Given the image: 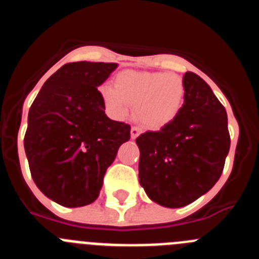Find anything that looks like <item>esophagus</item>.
I'll return each mask as SVG.
<instances>
[{
  "label": "esophagus",
  "mask_w": 259,
  "mask_h": 259,
  "mask_svg": "<svg viewBox=\"0 0 259 259\" xmlns=\"http://www.w3.org/2000/svg\"><path fill=\"white\" fill-rule=\"evenodd\" d=\"M141 134V130L139 127H132L131 128V137L132 139H136L139 135Z\"/></svg>",
  "instance_id": "esophagus-1"
}]
</instances>
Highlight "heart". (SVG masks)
<instances>
[{"instance_id": "b5f03b06", "label": "heart", "mask_w": 259, "mask_h": 259, "mask_svg": "<svg viewBox=\"0 0 259 259\" xmlns=\"http://www.w3.org/2000/svg\"><path fill=\"white\" fill-rule=\"evenodd\" d=\"M98 91L111 118H127L136 105L137 119L153 130L172 122L182 110L185 96L182 77L168 72L123 71L116 76L115 87L104 84Z\"/></svg>"}]
</instances>
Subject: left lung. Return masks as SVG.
Segmentation results:
<instances>
[{
  "label": "left lung",
  "instance_id": "left-lung-1",
  "mask_svg": "<svg viewBox=\"0 0 259 259\" xmlns=\"http://www.w3.org/2000/svg\"><path fill=\"white\" fill-rule=\"evenodd\" d=\"M184 104L170 124L136 139L139 179L148 197L183 207L218 182L230 150L227 113L197 74L185 72Z\"/></svg>",
  "mask_w": 259,
  "mask_h": 259
}]
</instances>
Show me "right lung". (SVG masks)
<instances>
[{
    "instance_id": "right-lung-1",
    "label": "right lung",
    "mask_w": 259,
    "mask_h": 259,
    "mask_svg": "<svg viewBox=\"0 0 259 259\" xmlns=\"http://www.w3.org/2000/svg\"><path fill=\"white\" fill-rule=\"evenodd\" d=\"M116 63L72 62L47 80L32 104L24 150L32 179L66 207L92 203L131 127L107 118L97 87Z\"/></svg>"
}]
</instances>
